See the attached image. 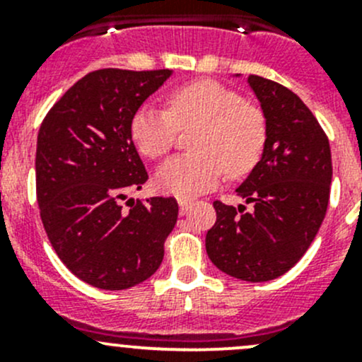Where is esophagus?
Returning a JSON list of instances; mask_svg holds the SVG:
<instances>
[{"label":"esophagus","mask_w":362,"mask_h":362,"mask_svg":"<svg viewBox=\"0 0 362 362\" xmlns=\"http://www.w3.org/2000/svg\"><path fill=\"white\" fill-rule=\"evenodd\" d=\"M178 206H180V214H185V211H187L189 208L192 206V202H191V199L180 198V199H178Z\"/></svg>","instance_id":"obj_1"}]
</instances>
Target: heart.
<instances>
[{"instance_id":"b5f03b06","label":"heart","mask_w":362,"mask_h":362,"mask_svg":"<svg viewBox=\"0 0 362 362\" xmlns=\"http://www.w3.org/2000/svg\"><path fill=\"white\" fill-rule=\"evenodd\" d=\"M189 129H194L189 140L194 152L170 159L158 171L159 187L180 198L210 191L224 171L231 178L249 173L268 136L261 108L215 80L177 87L168 94L166 110L145 105L131 119V136L148 159L170 154L178 131Z\"/></svg>"}]
</instances>
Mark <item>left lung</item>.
<instances>
[{"mask_svg": "<svg viewBox=\"0 0 362 362\" xmlns=\"http://www.w3.org/2000/svg\"><path fill=\"white\" fill-rule=\"evenodd\" d=\"M249 83L268 126L264 154L236 194L238 208L214 202L206 254L221 272L268 282L289 272L308 250L329 204L331 148L310 108L291 89L259 75Z\"/></svg>", "mask_w": 362, "mask_h": 362, "instance_id": "left-lung-1", "label": "left lung"}]
</instances>
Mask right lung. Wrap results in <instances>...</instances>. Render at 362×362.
<instances>
[{"instance_id":"add662e5","label":"right lung","mask_w":362,"mask_h":362,"mask_svg":"<svg viewBox=\"0 0 362 362\" xmlns=\"http://www.w3.org/2000/svg\"><path fill=\"white\" fill-rule=\"evenodd\" d=\"M170 69L87 73L43 119L36 144L40 218L64 266L89 286L122 291L154 275L178 217L175 198L122 199L148 175L131 119Z\"/></svg>"}]
</instances>
